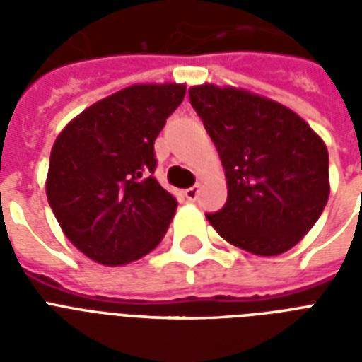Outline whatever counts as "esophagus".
I'll list each match as a JSON object with an SVG mask.
<instances>
[{
	"mask_svg": "<svg viewBox=\"0 0 362 362\" xmlns=\"http://www.w3.org/2000/svg\"><path fill=\"white\" fill-rule=\"evenodd\" d=\"M199 189H201V186L199 184H195V186H192L189 189H186V199L187 201H195L199 195Z\"/></svg>",
	"mask_w": 362,
	"mask_h": 362,
	"instance_id": "1",
	"label": "esophagus"
}]
</instances>
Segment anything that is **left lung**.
I'll list each match as a JSON object with an SVG mask.
<instances>
[{
    "label": "left lung",
    "mask_w": 362,
    "mask_h": 362,
    "mask_svg": "<svg viewBox=\"0 0 362 362\" xmlns=\"http://www.w3.org/2000/svg\"><path fill=\"white\" fill-rule=\"evenodd\" d=\"M189 103L214 141L227 203L206 214L221 238L255 255L291 250L329 199L325 142L293 110L237 88H189Z\"/></svg>",
    "instance_id": "left-lung-1"
}]
</instances>
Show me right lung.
I'll return each instance as SVG.
<instances>
[{
    "label": "right lung",
    "instance_id": "add662e5",
    "mask_svg": "<svg viewBox=\"0 0 362 362\" xmlns=\"http://www.w3.org/2000/svg\"><path fill=\"white\" fill-rule=\"evenodd\" d=\"M184 84H139L86 109L58 135L47 197L59 227L84 255L118 267L146 255L178 206L153 178V142Z\"/></svg>",
    "mask_w": 362,
    "mask_h": 362
}]
</instances>
